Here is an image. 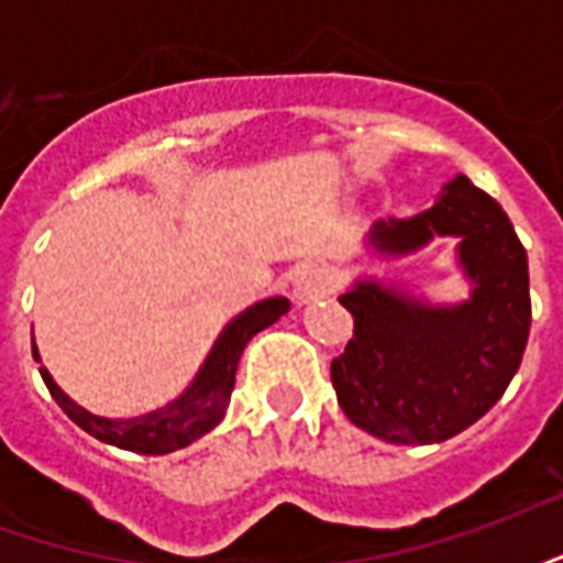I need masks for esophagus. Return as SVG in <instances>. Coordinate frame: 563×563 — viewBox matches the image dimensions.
<instances>
[{
    "label": "esophagus",
    "instance_id": "34e87169",
    "mask_svg": "<svg viewBox=\"0 0 563 563\" xmlns=\"http://www.w3.org/2000/svg\"><path fill=\"white\" fill-rule=\"evenodd\" d=\"M331 286H334V277H331L329 271H322V268L301 271V274L295 277V286H292L295 305L298 307L313 305V301H319V298H325V295L331 292Z\"/></svg>",
    "mask_w": 563,
    "mask_h": 563
}]
</instances>
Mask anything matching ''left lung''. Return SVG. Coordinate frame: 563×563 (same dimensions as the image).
<instances>
[{
	"instance_id": "obj_1",
	"label": "left lung",
	"mask_w": 563,
	"mask_h": 563,
	"mask_svg": "<svg viewBox=\"0 0 563 563\" xmlns=\"http://www.w3.org/2000/svg\"><path fill=\"white\" fill-rule=\"evenodd\" d=\"M434 238L459 241L464 301H431L371 274L341 295L355 334L331 362V383L346 419L386 443H443L483 419L516 377L531 331L528 253L495 198L455 174L422 213L374 222L365 250L407 258Z\"/></svg>"
}]
</instances>
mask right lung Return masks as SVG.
<instances>
[{
    "instance_id": "right-lung-1",
    "label": "right lung",
    "mask_w": 563,
    "mask_h": 563,
    "mask_svg": "<svg viewBox=\"0 0 563 563\" xmlns=\"http://www.w3.org/2000/svg\"><path fill=\"white\" fill-rule=\"evenodd\" d=\"M283 313H289V298L274 295V298L256 301V305L241 310L238 317L229 319L225 329L220 331V338L210 346L208 358L198 367L192 383L174 401L156 407L150 413L129 416V419L96 416L71 401L66 391L56 386V379L51 377L47 367H42V379L54 395V401L63 407V413L96 440L111 443L117 449L139 452V455H168V452L196 443L198 437H205L222 422L229 401H232L234 374H238V362H241L244 346L256 338L258 331L274 325ZM32 355H35V362H42L35 343H32Z\"/></svg>"
}]
</instances>
